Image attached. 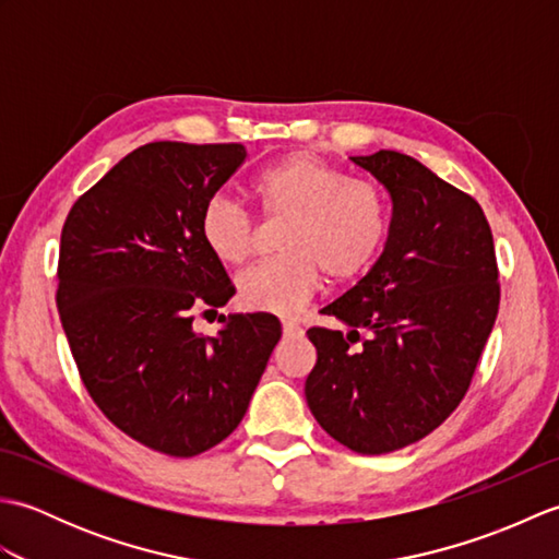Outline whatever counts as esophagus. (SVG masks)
<instances>
[{"label":"esophagus","mask_w":559,"mask_h":559,"mask_svg":"<svg viewBox=\"0 0 559 559\" xmlns=\"http://www.w3.org/2000/svg\"><path fill=\"white\" fill-rule=\"evenodd\" d=\"M283 336L286 338H300L302 336V326L295 322H283Z\"/></svg>","instance_id":"esophagus-1"}]
</instances>
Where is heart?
I'll use <instances>...</instances> for the list:
<instances>
[{
	"mask_svg": "<svg viewBox=\"0 0 559 559\" xmlns=\"http://www.w3.org/2000/svg\"><path fill=\"white\" fill-rule=\"evenodd\" d=\"M271 221H288L281 257L237 281V298L254 312L288 317L310 302L322 276L334 286L362 278L382 254L391 213L384 189L348 177L310 151H295L254 180ZM201 240L228 266H245L257 249V223L235 199L216 194L199 221Z\"/></svg>",
	"mask_w": 559,
	"mask_h": 559,
	"instance_id": "1",
	"label": "heart"
}]
</instances>
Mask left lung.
Returning a JSON list of instances; mask_svg holds the SVG:
<instances>
[{"label": "left lung", "instance_id": "8db88e82", "mask_svg": "<svg viewBox=\"0 0 559 559\" xmlns=\"http://www.w3.org/2000/svg\"><path fill=\"white\" fill-rule=\"evenodd\" d=\"M394 204L382 257L312 326L307 406L358 454H389L437 430L466 396L500 310L490 223L471 194L399 151L350 156Z\"/></svg>", "mask_w": 559, "mask_h": 559}]
</instances>
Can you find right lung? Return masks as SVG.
<instances>
[{"instance_id": "1", "label": "right lung", "mask_w": 559, "mask_h": 559, "mask_svg": "<svg viewBox=\"0 0 559 559\" xmlns=\"http://www.w3.org/2000/svg\"><path fill=\"white\" fill-rule=\"evenodd\" d=\"M245 158L242 144L139 146L76 199L59 242L57 310L83 386L124 435L177 459L240 425L281 338L266 312L194 331L235 295L199 221Z\"/></svg>"}]
</instances>
